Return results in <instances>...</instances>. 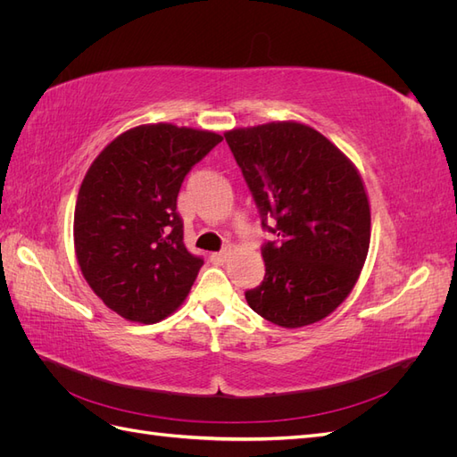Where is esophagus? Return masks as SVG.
I'll list each match as a JSON object with an SVG mask.
<instances>
[{
    "instance_id": "obj_1",
    "label": "esophagus",
    "mask_w": 457,
    "mask_h": 457,
    "mask_svg": "<svg viewBox=\"0 0 457 457\" xmlns=\"http://www.w3.org/2000/svg\"><path fill=\"white\" fill-rule=\"evenodd\" d=\"M227 257H228V250H227V247H225V250L215 252V253H212V255H210L212 262H215V265H223V262L227 261Z\"/></svg>"
}]
</instances>
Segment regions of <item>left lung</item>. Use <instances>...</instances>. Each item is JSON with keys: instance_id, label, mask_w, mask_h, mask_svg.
Segmentation results:
<instances>
[{"instance_id": "left-lung-1", "label": "left lung", "mask_w": 457, "mask_h": 457, "mask_svg": "<svg viewBox=\"0 0 457 457\" xmlns=\"http://www.w3.org/2000/svg\"><path fill=\"white\" fill-rule=\"evenodd\" d=\"M225 139L262 228L276 237L261 247L265 278L247 289V305L282 328L322 320L351 294L368 255L361 175L322 133L297 121L232 129Z\"/></svg>"}]
</instances>
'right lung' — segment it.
Instances as JSON below:
<instances>
[{
	"label": "right lung",
	"mask_w": 457,
	"mask_h": 457,
	"mask_svg": "<svg viewBox=\"0 0 457 457\" xmlns=\"http://www.w3.org/2000/svg\"><path fill=\"white\" fill-rule=\"evenodd\" d=\"M223 137L152 123L110 143L87 170L74 212L81 274L108 309L156 324L188 295L204 259L183 242L177 196Z\"/></svg>",
	"instance_id": "add662e5"
}]
</instances>
